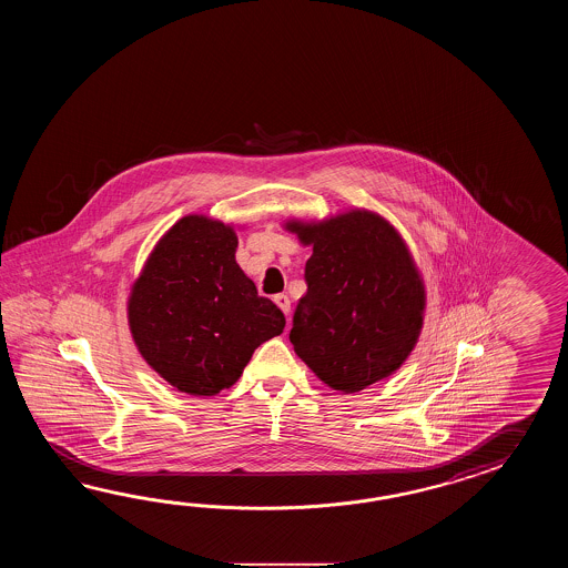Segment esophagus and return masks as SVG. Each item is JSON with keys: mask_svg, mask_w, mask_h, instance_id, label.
Listing matches in <instances>:
<instances>
[{"mask_svg": "<svg viewBox=\"0 0 568 568\" xmlns=\"http://www.w3.org/2000/svg\"><path fill=\"white\" fill-rule=\"evenodd\" d=\"M274 302H276V304H278L280 311H282V313L286 314V316H288V313H290L288 296H286V294H276V296H274Z\"/></svg>", "mask_w": 568, "mask_h": 568, "instance_id": "obj_1", "label": "esophagus"}]
</instances>
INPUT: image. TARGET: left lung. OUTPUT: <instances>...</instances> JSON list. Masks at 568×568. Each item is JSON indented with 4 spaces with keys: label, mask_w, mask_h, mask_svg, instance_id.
<instances>
[{
    "label": "left lung",
    "mask_w": 568,
    "mask_h": 568,
    "mask_svg": "<svg viewBox=\"0 0 568 568\" xmlns=\"http://www.w3.org/2000/svg\"><path fill=\"white\" fill-rule=\"evenodd\" d=\"M286 230L311 245L290 331L296 355L326 386L355 394L408 359L423 331L426 292L394 225L365 209Z\"/></svg>",
    "instance_id": "obj_1"
}]
</instances>
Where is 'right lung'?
I'll return each mask as SVG.
<instances>
[{"instance_id": "right-lung-1", "label": "right lung", "mask_w": 568, "mask_h": 568, "mask_svg": "<svg viewBox=\"0 0 568 568\" xmlns=\"http://www.w3.org/2000/svg\"><path fill=\"white\" fill-rule=\"evenodd\" d=\"M235 250L231 225L186 215L162 235L130 292L128 321L140 355L191 396L233 386L254 351L286 325L278 306L257 296Z\"/></svg>"}]
</instances>
